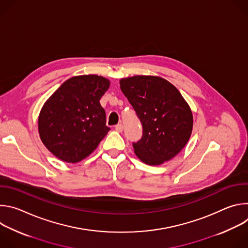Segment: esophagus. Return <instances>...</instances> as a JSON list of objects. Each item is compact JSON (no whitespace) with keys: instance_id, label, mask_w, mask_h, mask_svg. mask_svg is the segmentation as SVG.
Instances as JSON below:
<instances>
[{"instance_id":"obj_1","label":"esophagus","mask_w":248,"mask_h":248,"mask_svg":"<svg viewBox=\"0 0 248 248\" xmlns=\"http://www.w3.org/2000/svg\"><path fill=\"white\" fill-rule=\"evenodd\" d=\"M115 129L119 132H122L124 130V125L122 124H118L116 126H115Z\"/></svg>"}]
</instances>
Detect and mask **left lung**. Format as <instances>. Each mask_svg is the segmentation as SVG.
<instances>
[{
  "mask_svg": "<svg viewBox=\"0 0 248 248\" xmlns=\"http://www.w3.org/2000/svg\"><path fill=\"white\" fill-rule=\"evenodd\" d=\"M120 84L142 125V136L132 143L137 157L154 166L173 158L187 143L193 125L181 92L158 77L136 76Z\"/></svg>",
  "mask_w": 248,
  "mask_h": 248,
  "instance_id": "obj_1",
  "label": "left lung"
}]
</instances>
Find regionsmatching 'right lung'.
I'll return each instance as SVG.
<instances>
[{
    "instance_id": "add662e5",
    "label": "right lung",
    "mask_w": 248,
    "mask_h": 248,
    "mask_svg": "<svg viewBox=\"0 0 248 248\" xmlns=\"http://www.w3.org/2000/svg\"><path fill=\"white\" fill-rule=\"evenodd\" d=\"M110 81L79 76L64 81L46 101L38 120L44 145L59 159L78 163L89 156L111 129L100 99Z\"/></svg>"
}]
</instances>
